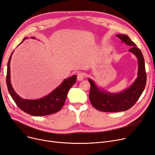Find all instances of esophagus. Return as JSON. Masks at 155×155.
Wrapping results in <instances>:
<instances>
[{
  "label": "esophagus",
  "mask_w": 155,
  "mask_h": 155,
  "mask_svg": "<svg viewBox=\"0 0 155 155\" xmlns=\"http://www.w3.org/2000/svg\"><path fill=\"white\" fill-rule=\"evenodd\" d=\"M85 77V74L83 72H79L77 75V79L78 81H82Z\"/></svg>",
  "instance_id": "obj_1"
}]
</instances>
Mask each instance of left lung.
Returning a JSON list of instances; mask_svg holds the SVG:
<instances>
[{"label": "left lung", "mask_w": 155, "mask_h": 155, "mask_svg": "<svg viewBox=\"0 0 155 155\" xmlns=\"http://www.w3.org/2000/svg\"><path fill=\"white\" fill-rule=\"evenodd\" d=\"M123 43L131 46L129 51L137 58V78L132 84L124 91L111 93L100 90L91 79H88L90 83V100L92 105L97 110L105 112H117L126 111L133 106L143 93L146 83V72L144 59L142 52L126 35H117Z\"/></svg>", "instance_id": "8db88e82"}]
</instances>
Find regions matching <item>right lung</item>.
<instances>
[{"label":"right lung","mask_w":155,"mask_h":155,"mask_svg":"<svg viewBox=\"0 0 155 155\" xmlns=\"http://www.w3.org/2000/svg\"><path fill=\"white\" fill-rule=\"evenodd\" d=\"M32 38L35 39L34 37ZM26 38H25L21 43ZM12 53L7 63L6 83L9 93L17 106L23 112L36 117L53 114L59 111L64 105L69 89L76 81L77 76L74 75L64 79L60 86L42 98L37 100L23 99L15 93L11 84L10 62Z\"/></svg>","instance_id":"obj_1"}]
</instances>
